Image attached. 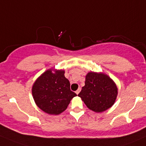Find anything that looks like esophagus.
Returning a JSON list of instances; mask_svg holds the SVG:
<instances>
[{
  "instance_id": "obj_1",
  "label": "esophagus",
  "mask_w": 146,
  "mask_h": 146,
  "mask_svg": "<svg viewBox=\"0 0 146 146\" xmlns=\"http://www.w3.org/2000/svg\"><path fill=\"white\" fill-rule=\"evenodd\" d=\"M80 88H79L78 89V90L76 91V93L78 95L79 93H80Z\"/></svg>"
}]
</instances>
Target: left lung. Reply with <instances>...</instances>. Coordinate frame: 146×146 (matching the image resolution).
<instances>
[{
  "label": "left lung",
  "mask_w": 146,
  "mask_h": 146,
  "mask_svg": "<svg viewBox=\"0 0 146 146\" xmlns=\"http://www.w3.org/2000/svg\"><path fill=\"white\" fill-rule=\"evenodd\" d=\"M117 95L118 88L108 76L89 72L86 76L85 86L78 96L90 110L101 113L114 104Z\"/></svg>",
  "instance_id": "8db88e82"
}]
</instances>
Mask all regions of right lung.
<instances>
[{"label": "right lung", "instance_id": "right-lung-1", "mask_svg": "<svg viewBox=\"0 0 146 146\" xmlns=\"http://www.w3.org/2000/svg\"><path fill=\"white\" fill-rule=\"evenodd\" d=\"M49 69L35 81L32 94L39 108L46 113L58 115L67 108L70 100L76 96L71 91L70 82L65 77V71Z\"/></svg>", "mask_w": 146, "mask_h": 146}]
</instances>
